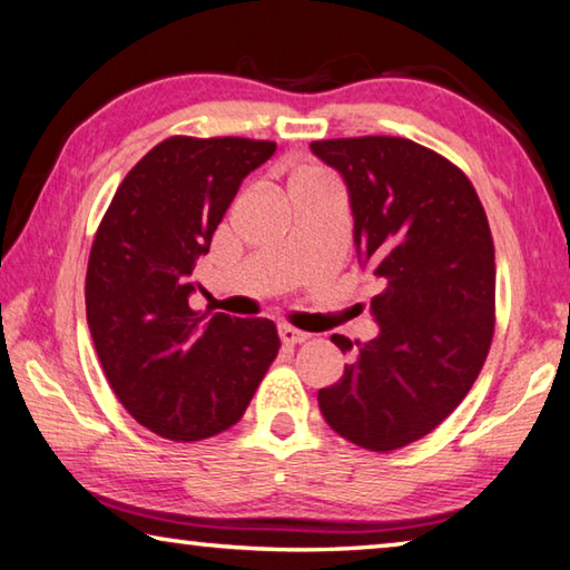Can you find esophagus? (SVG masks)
I'll use <instances>...</instances> for the list:
<instances>
[{
    "label": "esophagus",
    "instance_id": "obj_1",
    "mask_svg": "<svg viewBox=\"0 0 570 570\" xmlns=\"http://www.w3.org/2000/svg\"><path fill=\"white\" fill-rule=\"evenodd\" d=\"M278 336H282V342H284V344H288V346L302 344V342H306V340H308V334H306V332L292 330V326H282V330H278Z\"/></svg>",
    "mask_w": 570,
    "mask_h": 570
}]
</instances>
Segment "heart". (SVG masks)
<instances>
[{"label": "heart", "mask_w": 570, "mask_h": 570, "mask_svg": "<svg viewBox=\"0 0 570 570\" xmlns=\"http://www.w3.org/2000/svg\"><path fill=\"white\" fill-rule=\"evenodd\" d=\"M296 178H316V173H312V170H304V173H298Z\"/></svg>", "instance_id": "1"}]
</instances>
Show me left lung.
I'll list each match as a JSON object with an SVG mask.
<instances>
[{"label":"left lung","mask_w":570,"mask_h":570,"mask_svg":"<svg viewBox=\"0 0 570 570\" xmlns=\"http://www.w3.org/2000/svg\"><path fill=\"white\" fill-rule=\"evenodd\" d=\"M340 173L360 266L380 278L372 342H332L352 364L320 390L334 432L372 452L410 445L465 400L495 326V246L465 173L407 138L316 140Z\"/></svg>","instance_id":"1"}]
</instances>
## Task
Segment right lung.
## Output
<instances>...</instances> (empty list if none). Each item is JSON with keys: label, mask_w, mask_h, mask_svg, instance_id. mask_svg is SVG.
I'll return each mask as SVG.
<instances>
[{"label": "right lung", "mask_w": 570, "mask_h": 570, "mask_svg": "<svg viewBox=\"0 0 570 570\" xmlns=\"http://www.w3.org/2000/svg\"><path fill=\"white\" fill-rule=\"evenodd\" d=\"M276 142L168 138L146 153L92 240L85 306L112 392L142 428L193 442L236 424L278 354L268 320L198 314L193 268Z\"/></svg>", "instance_id": "add662e5"}]
</instances>
